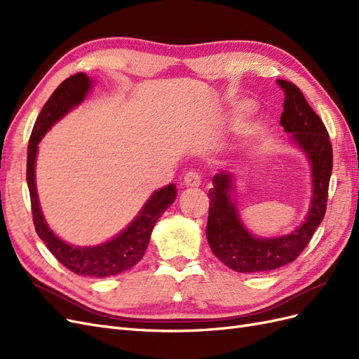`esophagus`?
<instances>
[{"label": "esophagus", "mask_w": 359, "mask_h": 359, "mask_svg": "<svg viewBox=\"0 0 359 359\" xmlns=\"http://www.w3.org/2000/svg\"><path fill=\"white\" fill-rule=\"evenodd\" d=\"M202 182V178H201V173L194 172V170H190L186 173V177H184V184H186L187 187H199Z\"/></svg>", "instance_id": "obj_1"}]
</instances>
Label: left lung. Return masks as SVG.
Masks as SVG:
<instances>
[{
  "label": "left lung",
  "instance_id": "8db88e82",
  "mask_svg": "<svg viewBox=\"0 0 359 359\" xmlns=\"http://www.w3.org/2000/svg\"><path fill=\"white\" fill-rule=\"evenodd\" d=\"M285 93L280 124L306 151L313 166L314 196L307 220L290 235L280 238H255L238 219L231 201L232 175L220 172L212 178L206 238L215 257L236 273H268L293 262L310 243L327 211L330 178L332 172V145L328 130L307 103L295 83L278 79Z\"/></svg>",
  "mask_w": 359,
  "mask_h": 359
}]
</instances>
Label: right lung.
<instances>
[{"instance_id":"obj_1","label":"right lung","mask_w":359,"mask_h":359,"mask_svg":"<svg viewBox=\"0 0 359 359\" xmlns=\"http://www.w3.org/2000/svg\"><path fill=\"white\" fill-rule=\"evenodd\" d=\"M90 88L91 81L88 76L85 73H76L64 81L43 106L41 112L36 119V124L32 127L28 142L27 182L36 232L50 250V253L74 274L103 278L130 269L144 257L153 227L161 214L175 201L177 187L175 184H169L168 187L157 190L132 224L106 244L83 248L72 247L50 232L45 219H43L34 181L37 145L50 126L55 124L76 104H79Z\"/></svg>"}]
</instances>
